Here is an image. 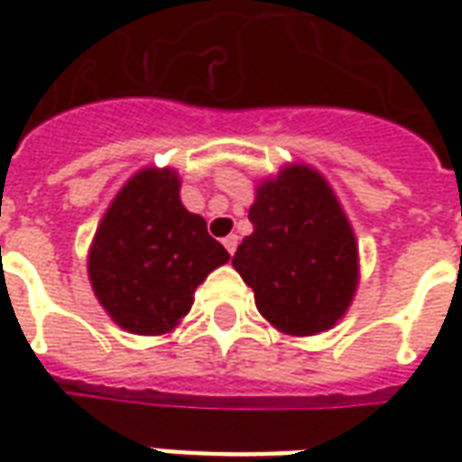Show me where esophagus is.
<instances>
[{"label": "esophagus", "instance_id": "obj_1", "mask_svg": "<svg viewBox=\"0 0 462 462\" xmlns=\"http://www.w3.org/2000/svg\"><path fill=\"white\" fill-rule=\"evenodd\" d=\"M222 245H225V250L230 252V254H235L237 245H240V237H237V235H227V237L222 240Z\"/></svg>", "mask_w": 462, "mask_h": 462}]
</instances>
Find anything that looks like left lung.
Wrapping results in <instances>:
<instances>
[{
  "instance_id": "8db88e82",
  "label": "left lung",
  "mask_w": 462,
  "mask_h": 462,
  "mask_svg": "<svg viewBox=\"0 0 462 462\" xmlns=\"http://www.w3.org/2000/svg\"><path fill=\"white\" fill-rule=\"evenodd\" d=\"M250 222L232 264L262 317L294 337L331 329L356 290L358 252L327 180L304 165L284 168L260 185Z\"/></svg>"
}]
</instances>
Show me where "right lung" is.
<instances>
[{
  "label": "right lung",
  "mask_w": 462,
  "mask_h": 462,
  "mask_svg": "<svg viewBox=\"0 0 462 462\" xmlns=\"http://www.w3.org/2000/svg\"><path fill=\"white\" fill-rule=\"evenodd\" d=\"M230 260L208 222L182 208L172 171L125 182L96 230L88 277L104 310L133 334H165L190 311L198 284Z\"/></svg>",
  "instance_id": "right-lung-1"
}]
</instances>
